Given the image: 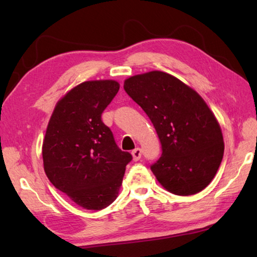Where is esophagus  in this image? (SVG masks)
Masks as SVG:
<instances>
[{"label":"esophagus","mask_w":257,"mask_h":257,"mask_svg":"<svg viewBox=\"0 0 257 257\" xmlns=\"http://www.w3.org/2000/svg\"><path fill=\"white\" fill-rule=\"evenodd\" d=\"M141 154H143V151H141L140 148H136L135 150H133L132 155H133V159L134 161H138L140 158H141Z\"/></svg>","instance_id":"esophagus-1"}]
</instances>
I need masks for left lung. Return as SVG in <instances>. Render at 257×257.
Listing matches in <instances>:
<instances>
[{"mask_svg": "<svg viewBox=\"0 0 257 257\" xmlns=\"http://www.w3.org/2000/svg\"><path fill=\"white\" fill-rule=\"evenodd\" d=\"M123 89L159 137L162 155L150 167L158 181L177 195L207 187L221 165L224 143L219 122L198 92L158 70L125 79Z\"/></svg>", "mask_w": 257, "mask_h": 257, "instance_id": "8db88e82", "label": "left lung"}]
</instances>
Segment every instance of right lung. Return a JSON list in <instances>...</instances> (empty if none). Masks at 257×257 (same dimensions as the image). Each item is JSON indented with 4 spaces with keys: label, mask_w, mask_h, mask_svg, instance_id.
Listing matches in <instances>:
<instances>
[{
    "label": "right lung",
    "mask_w": 257,
    "mask_h": 257,
    "mask_svg": "<svg viewBox=\"0 0 257 257\" xmlns=\"http://www.w3.org/2000/svg\"><path fill=\"white\" fill-rule=\"evenodd\" d=\"M118 90L114 80L76 86L57 102L43 143L48 180L87 210H102L116 200L125 166L133 160L101 120Z\"/></svg>",
    "instance_id": "obj_1"
}]
</instances>
